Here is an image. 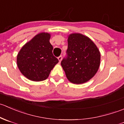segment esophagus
Segmentation results:
<instances>
[{
    "instance_id": "1",
    "label": "esophagus",
    "mask_w": 124,
    "mask_h": 124,
    "mask_svg": "<svg viewBox=\"0 0 124 124\" xmlns=\"http://www.w3.org/2000/svg\"><path fill=\"white\" fill-rule=\"evenodd\" d=\"M62 56H59V57H58V60H59V62H61V60H62Z\"/></svg>"
}]
</instances>
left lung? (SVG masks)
<instances>
[{
  "label": "left lung",
  "mask_w": 124,
  "mask_h": 124,
  "mask_svg": "<svg viewBox=\"0 0 124 124\" xmlns=\"http://www.w3.org/2000/svg\"><path fill=\"white\" fill-rule=\"evenodd\" d=\"M68 56L61 62L67 78L74 84H82L95 75L100 65L101 54L95 44L79 33L68 36Z\"/></svg>",
  "instance_id": "left-lung-1"
}]
</instances>
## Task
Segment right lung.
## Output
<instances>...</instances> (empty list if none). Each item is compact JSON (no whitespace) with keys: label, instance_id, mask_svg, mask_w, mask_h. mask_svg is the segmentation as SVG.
<instances>
[{"label":"right lung","instance_id":"obj_1","mask_svg":"<svg viewBox=\"0 0 124 124\" xmlns=\"http://www.w3.org/2000/svg\"><path fill=\"white\" fill-rule=\"evenodd\" d=\"M51 34L41 32L22 47L17 56V67L24 77L34 82L47 79L59 60L53 56Z\"/></svg>","mask_w":124,"mask_h":124}]
</instances>
